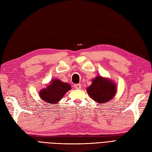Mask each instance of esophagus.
Returning <instances> with one entry per match:
<instances>
[{"label": "esophagus", "mask_w": 152, "mask_h": 152, "mask_svg": "<svg viewBox=\"0 0 152 152\" xmlns=\"http://www.w3.org/2000/svg\"><path fill=\"white\" fill-rule=\"evenodd\" d=\"M73 87H74L76 89H80L81 88V84H75L74 86H73Z\"/></svg>", "instance_id": "obj_1"}]
</instances>
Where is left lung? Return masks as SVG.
<instances>
[{
  "mask_svg": "<svg viewBox=\"0 0 152 152\" xmlns=\"http://www.w3.org/2000/svg\"><path fill=\"white\" fill-rule=\"evenodd\" d=\"M87 92L93 100L99 104H104L114 96L116 88L111 81L98 76L93 80L92 84L87 88Z\"/></svg>",
  "mask_w": 152,
  "mask_h": 152,
  "instance_id": "1",
  "label": "left lung"
}]
</instances>
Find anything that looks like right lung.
<instances>
[{
  "instance_id": "1",
  "label": "right lung",
  "mask_w": 152,
  "mask_h": 152,
  "mask_svg": "<svg viewBox=\"0 0 152 152\" xmlns=\"http://www.w3.org/2000/svg\"><path fill=\"white\" fill-rule=\"evenodd\" d=\"M69 89L71 86L68 83H63L58 79H54L47 88L42 89L39 95L42 99L47 103L55 104L63 97L64 94Z\"/></svg>"
}]
</instances>
